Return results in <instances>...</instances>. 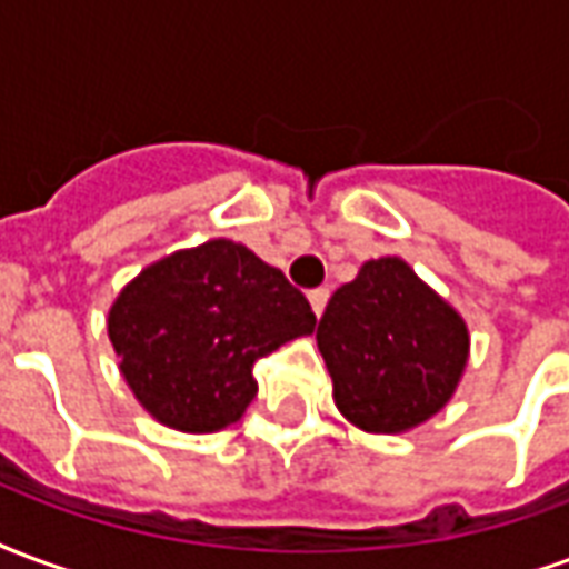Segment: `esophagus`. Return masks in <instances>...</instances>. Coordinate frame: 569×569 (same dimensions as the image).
<instances>
[{"label": "esophagus", "instance_id": "34e87169", "mask_svg": "<svg viewBox=\"0 0 569 569\" xmlns=\"http://www.w3.org/2000/svg\"><path fill=\"white\" fill-rule=\"evenodd\" d=\"M327 297H330V290H327V288H315V290H309V302H312L315 315H321V312H325Z\"/></svg>", "mask_w": 569, "mask_h": 569}]
</instances>
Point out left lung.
Returning <instances> with one entry per match:
<instances>
[{
    "label": "left lung",
    "instance_id": "1",
    "mask_svg": "<svg viewBox=\"0 0 569 569\" xmlns=\"http://www.w3.org/2000/svg\"><path fill=\"white\" fill-rule=\"evenodd\" d=\"M318 348L339 412L372 433H400L449 403L470 336L400 257H381L330 297Z\"/></svg>",
    "mask_w": 569,
    "mask_h": 569
}]
</instances>
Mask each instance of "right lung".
<instances>
[{
  "label": "right lung",
  "instance_id": "obj_1",
  "mask_svg": "<svg viewBox=\"0 0 569 569\" xmlns=\"http://www.w3.org/2000/svg\"><path fill=\"white\" fill-rule=\"evenodd\" d=\"M312 330V306L284 272L227 239L148 267L109 312L136 400L188 433L239 421L257 397V360Z\"/></svg>",
  "mask_w": 569,
  "mask_h": 569
}]
</instances>
